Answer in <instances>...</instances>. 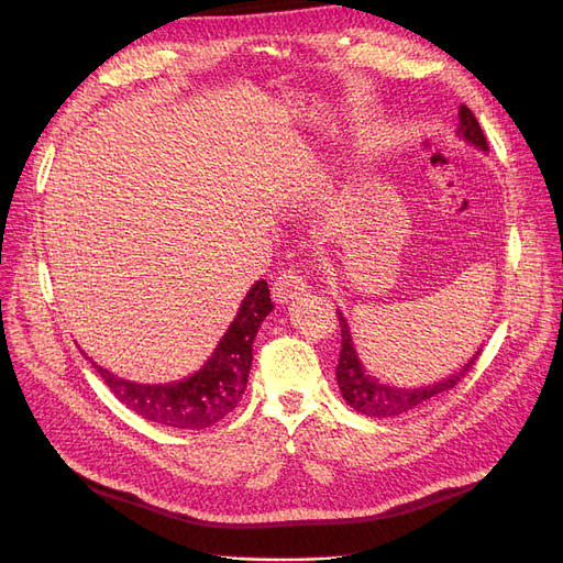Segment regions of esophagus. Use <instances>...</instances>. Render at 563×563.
Listing matches in <instances>:
<instances>
[{
  "label": "esophagus",
  "instance_id": "34e87169",
  "mask_svg": "<svg viewBox=\"0 0 563 563\" xmlns=\"http://www.w3.org/2000/svg\"><path fill=\"white\" fill-rule=\"evenodd\" d=\"M305 291H308V279H305V275L298 267L284 269L282 275L275 277V282H272V296H275V300L279 305L291 302L294 298L302 296Z\"/></svg>",
  "mask_w": 563,
  "mask_h": 563
}]
</instances>
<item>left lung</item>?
Returning <instances> with one entry per match:
<instances>
[{
	"instance_id": "left-lung-1",
	"label": "left lung",
	"mask_w": 563,
	"mask_h": 563,
	"mask_svg": "<svg viewBox=\"0 0 563 563\" xmlns=\"http://www.w3.org/2000/svg\"><path fill=\"white\" fill-rule=\"evenodd\" d=\"M457 119H460L457 133L463 135L465 141H470L472 145L488 150L486 135L467 106H460ZM338 321H340V335H343V343H340V360L335 366L338 387H340V391H343V399L354 408V411H360L362 416H371V418L401 416L406 411H411V408H418L422 404H428L430 399L444 395V391L453 389L460 380L467 376L472 366L479 362V356H482V350H479L472 356V362L465 368H460L455 376H451L446 380H439L434 385L418 387V389L389 387V385H380L376 378H371L364 371L360 360H356L352 335L347 331V321L343 319V314H338Z\"/></svg>"
}]
</instances>
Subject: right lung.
<instances>
[{"instance_id":"right-lung-1","label":"right lung","mask_w":563,"mask_h":563,"mask_svg":"<svg viewBox=\"0 0 563 563\" xmlns=\"http://www.w3.org/2000/svg\"><path fill=\"white\" fill-rule=\"evenodd\" d=\"M272 308L275 305H272L267 282H255L207 366L183 383L135 385L91 364L112 395L145 420L178 430L211 428L240 404L249 383L253 338Z\"/></svg>"}]
</instances>
